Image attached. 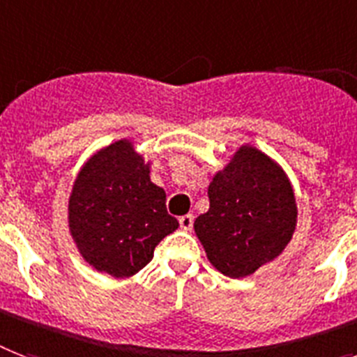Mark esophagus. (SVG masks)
I'll list each match as a JSON object with an SVG mask.
<instances>
[{"label": "esophagus", "instance_id": "34e87169", "mask_svg": "<svg viewBox=\"0 0 357 357\" xmlns=\"http://www.w3.org/2000/svg\"><path fill=\"white\" fill-rule=\"evenodd\" d=\"M194 225V216L192 214H185V216H181L179 218V227L183 229V231H190Z\"/></svg>", "mask_w": 357, "mask_h": 357}]
</instances>
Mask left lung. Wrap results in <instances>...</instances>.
Returning a JSON list of instances; mask_svg holds the SVG:
<instances>
[{
  "mask_svg": "<svg viewBox=\"0 0 357 357\" xmlns=\"http://www.w3.org/2000/svg\"><path fill=\"white\" fill-rule=\"evenodd\" d=\"M297 204L288 176L244 144L208 185V211L194 222L208 262L240 279L277 259L294 236Z\"/></svg>",
  "mask_w": 357,
  "mask_h": 357,
  "instance_id": "8db88e82",
  "label": "left lung"
}]
</instances>
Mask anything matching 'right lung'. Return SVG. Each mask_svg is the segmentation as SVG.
Masks as SVG:
<instances>
[{
	"mask_svg": "<svg viewBox=\"0 0 357 357\" xmlns=\"http://www.w3.org/2000/svg\"><path fill=\"white\" fill-rule=\"evenodd\" d=\"M165 204V190L150 181V163L121 139L78 172L69 196V231L89 266L117 279L132 277L179 227Z\"/></svg>",
	"mask_w": 357,
	"mask_h": 357,
	"instance_id": "1",
	"label": "right lung"
}]
</instances>
